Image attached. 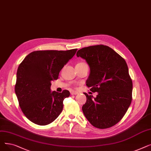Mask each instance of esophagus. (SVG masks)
Masks as SVG:
<instances>
[{
	"instance_id": "34e87169",
	"label": "esophagus",
	"mask_w": 151,
	"mask_h": 151,
	"mask_svg": "<svg viewBox=\"0 0 151 151\" xmlns=\"http://www.w3.org/2000/svg\"><path fill=\"white\" fill-rule=\"evenodd\" d=\"M70 93H71V95H76V94H78V92H75V91H71V92H70Z\"/></svg>"
}]
</instances>
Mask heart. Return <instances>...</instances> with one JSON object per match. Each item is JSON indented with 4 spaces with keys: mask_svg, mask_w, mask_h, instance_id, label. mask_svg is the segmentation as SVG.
<instances>
[{
    "mask_svg": "<svg viewBox=\"0 0 151 151\" xmlns=\"http://www.w3.org/2000/svg\"><path fill=\"white\" fill-rule=\"evenodd\" d=\"M84 64H86V63L84 62H80V63H78L77 65H84Z\"/></svg>",
    "mask_w": 151,
    "mask_h": 151,
    "instance_id": "1",
    "label": "heart"
}]
</instances>
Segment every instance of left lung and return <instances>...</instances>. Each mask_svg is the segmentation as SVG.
<instances>
[{"mask_svg": "<svg viewBox=\"0 0 151 151\" xmlns=\"http://www.w3.org/2000/svg\"><path fill=\"white\" fill-rule=\"evenodd\" d=\"M77 57L85 59L91 72L86 86L96 98L84 93L82 109L95 127L108 129L119 122L132 100V80L125 59L109 46L97 45L78 50Z\"/></svg>", "mask_w": 151, "mask_h": 151, "instance_id": "obj_1", "label": "left lung"}]
</instances>
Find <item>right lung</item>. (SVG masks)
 <instances>
[{
	"mask_svg": "<svg viewBox=\"0 0 151 151\" xmlns=\"http://www.w3.org/2000/svg\"><path fill=\"white\" fill-rule=\"evenodd\" d=\"M77 50L35 51L19 64L14 91L22 113L31 122L46 125L61 113L63 101L70 92H51V82L58 80L60 71Z\"/></svg>",
	"mask_w": 151,
	"mask_h": 151,
	"instance_id": "1",
	"label": "right lung"
}]
</instances>
